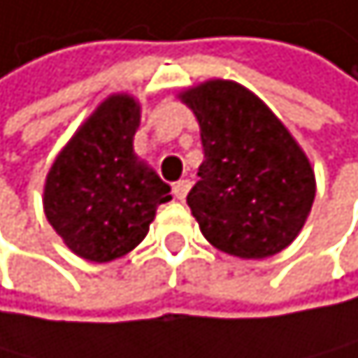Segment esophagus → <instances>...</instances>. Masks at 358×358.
I'll return each instance as SVG.
<instances>
[{"label": "esophagus", "instance_id": "34e87169", "mask_svg": "<svg viewBox=\"0 0 358 358\" xmlns=\"http://www.w3.org/2000/svg\"><path fill=\"white\" fill-rule=\"evenodd\" d=\"M189 189H192V182H189V180H178V182L173 185V196H176L178 200H185L187 194H189Z\"/></svg>", "mask_w": 358, "mask_h": 358}]
</instances>
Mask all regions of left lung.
<instances>
[{
    "instance_id": "1",
    "label": "left lung",
    "mask_w": 358,
    "mask_h": 358,
    "mask_svg": "<svg viewBox=\"0 0 358 358\" xmlns=\"http://www.w3.org/2000/svg\"><path fill=\"white\" fill-rule=\"evenodd\" d=\"M203 140L187 205L205 238L238 258H267L296 238L316 196L308 155L263 100L229 80L180 93Z\"/></svg>"
}]
</instances>
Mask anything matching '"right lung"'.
I'll use <instances>...</instances> for the list:
<instances>
[{
	"mask_svg": "<svg viewBox=\"0 0 358 358\" xmlns=\"http://www.w3.org/2000/svg\"><path fill=\"white\" fill-rule=\"evenodd\" d=\"M140 104L117 93L59 151L44 185V214L66 247L108 263L142 243L171 187L134 153Z\"/></svg>",
	"mask_w": 358,
	"mask_h": 358,
	"instance_id": "obj_1",
	"label": "right lung"
}]
</instances>
